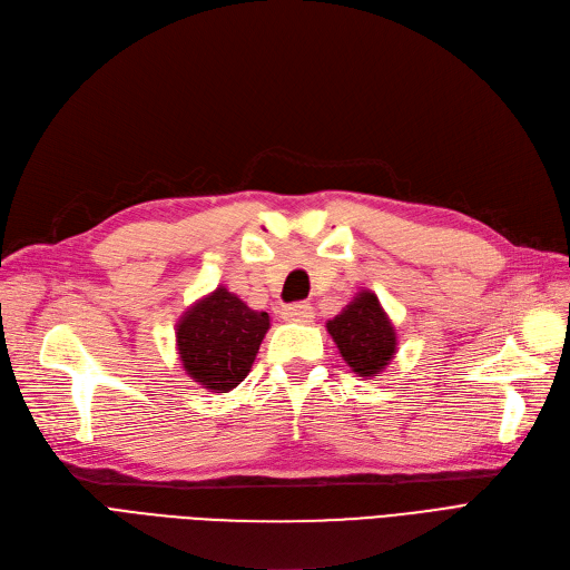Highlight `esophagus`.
<instances>
[{
  "mask_svg": "<svg viewBox=\"0 0 570 570\" xmlns=\"http://www.w3.org/2000/svg\"><path fill=\"white\" fill-rule=\"evenodd\" d=\"M281 315H283V321H287V323H302V325H306V323L313 321L315 313H313V306L308 302H297V304L285 306Z\"/></svg>",
  "mask_w": 570,
  "mask_h": 570,
  "instance_id": "34e87169",
  "label": "esophagus"
}]
</instances>
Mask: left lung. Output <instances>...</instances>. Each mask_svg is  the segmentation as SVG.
<instances>
[{
    "label": "left lung",
    "mask_w": 570,
    "mask_h": 570,
    "mask_svg": "<svg viewBox=\"0 0 570 570\" xmlns=\"http://www.w3.org/2000/svg\"><path fill=\"white\" fill-rule=\"evenodd\" d=\"M327 332L357 376H376L395 357L397 336L374 292L362 289L357 297L327 321Z\"/></svg>",
    "instance_id": "8db88e82"
}]
</instances>
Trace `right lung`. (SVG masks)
I'll list each match as a JSON object with an SVG mask.
<instances>
[{"label":"right lung","mask_w":570,"mask_h":570,"mask_svg":"<svg viewBox=\"0 0 570 570\" xmlns=\"http://www.w3.org/2000/svg\"><path fill=\"white\" fill-rule=\"evenodd\" d=\"M271 321L226 287L198 299L177 323L181 367L203 389L229 393L247 376Z\"/></svg>","instance_id":"1"}]
</instances>
